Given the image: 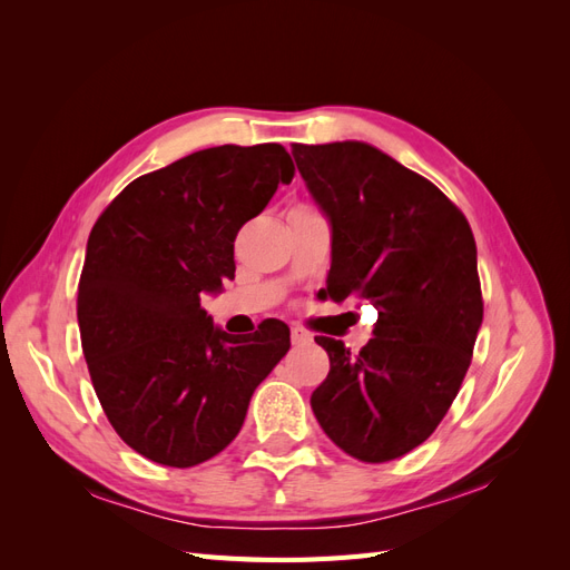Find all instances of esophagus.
<instances>
[{"instance_id":"34e87169","label":"esophagus","mask_w":570,"mask_h":570,"mask_svg":"<svg viewBox=\"0 0 570 570\" xmlns=\"http://www.w3.org/2000/svg\"><path fill=\"white\" fill-rule=\"evenodd\" d=\"M289 337H292V344H306V342H312V333L304 331L302 325H292V327H289Z\"/></svg>"}]
</instances>
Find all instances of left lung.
I'll use <instances>...</instances> for the list:
<instances>
[{
	"mask_svg": "<svg viewBox=\"0 0 570 570\" xmlns=\"http://www.w3.org/2000/svg\"><path fill=\"white\" fill-rule=\"evenodd\" d=\"M333 228L327 295L377 308L358 354L316 337L331 373L312 394L325 435L366 463L423 444L450 411L482 323L469 220L440 189L373 145H292Z\"/></svg>",
	"mask_w": 570,
	"mask_h": 570,
	"instance_id": "1",
	"label": "left lung"
}]
</instances>
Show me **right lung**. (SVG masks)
<instances>
[{"label":"right lung","mask_w":570,"mask_h":570,"mask_svg":"<svg viewBox=\"0 0 570 570\" xmlns=\"http://www.w3.org/2000/svg\"><path fill=\"white\" fill-rule=\"evenodd\" d=\"M295 164L281 145H223L132 180L95 223L78 283L82 352L130 450L189 469L235 440L258 383L289 350L268 318L233 337L202 308L235 278L233 243Z\"/></svg>","instance_id":"1"}]
</instances>
